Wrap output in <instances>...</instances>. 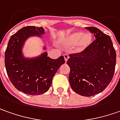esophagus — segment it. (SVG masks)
<instances>
[{
    "label": "esophagus",
    "instance_id": "obj_1",
    "mask_svg": "<svg viewBox=\"0 0 120 120\" xmlns=\"http://www.w3.org/2000/svg\"><path fill=\"white\" fill-rule=\"evenodd\" d=\"M64 60H65V62H66L68 61V58H69V56H68V54H64Z\"/></svg>",
    "mask_w": 120,
    "mask_h": 120
}]
</instances>
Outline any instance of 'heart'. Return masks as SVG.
Wrapping results in <instances>:
<instances>
[{"label":"heart","mask_w":120,"mask_h":120,"mask_svg":"<svg viewBox=\"0 0 120 120\" xmlns=\"http://www.w3.org/2000/svg\"><path fill=\"white\" fill-rule=\"evenodd\" d=\"M92 41V35L90 33H85L81 31L74 32L66 39V43L72 46L76 44V49L78 52L84 50L88 46Z\"/></svg>","instance_id":"heart-1"}]
</instances>
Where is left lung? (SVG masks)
Masks as SVG:
<instances>
[{
    "label": "left lung",
    "instance_id": "obj_1",
    "mask_svg": "<svg viewBox=\"0 0 120 120\" xmlns=\"http://www.w3.org/2000/svg\"><path fill=\"white\" fill-rule=\"evenodd\" d=\"M96 40L84 51L70 55L69 82L76 93L92 96L104 91L114 76L116 52L109 36L96 27H86Z\"/></svg>",
    "mask_w": 120,
    "mask_h": 120
}]
</instances>
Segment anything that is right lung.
I'll return each mask as SVG.
<instances>
[{
	"mask_svg": "<svg viewBox=\"0 0 120 120\" xmlns=\"http://www.w3.org/2000/svg\"><path fill=\"white\" fill-rule=\"evenodd\" d=\"M43 27L25 26L12 36L4 54V63L9 80L20 92L28 95H40L51 86L53 77L65 63L63 56L57 59L48 57L46 52L34 58L23 55L24 42L31 36L41 37ZM44 50H46L44 46Z\"/></svg>",
	"mask_w": 120,
	"mask_h": 120,
	"instance_id": "add662e5",
	"label": "right lung"
}]
</instances>
